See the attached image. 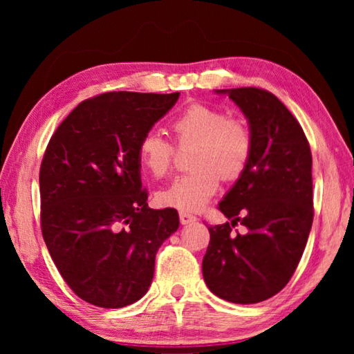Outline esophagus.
Returning a JSON list of instances; mask_svg holds the SVG:
<instances>
[{
    "label": "esophagus",
    "instance_id": "obj_1",
    "mask_svg": "<svg viewBox=\"0 0 354 354\" xmlns=\"http://www.w3.org/2000/svg\"><path fill=\"white\" fill-rule=\"evenodd\" d=\"M179 220H181V225H190L194 223V221H196V217L187 212H181L179 214Z\"/></svg>",
    "mask_w": 354,
    "mask_h": 354
}]
</instances>
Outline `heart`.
Here are the masks:
<instances>
[{
  "mask_svg": "<svg viewBox=\"0 0 354 354\" xmlns=\"http://www.w3.org/2000/svg\"><path fill=\"white\" fill-rule=\"evenodd\" d=\"M171 131L181 147L194 145L189 164L194 170L178 176L156 194L160 206L181 212L205 207L218 189L220 176L232 181L242 175L251 158V134L239 120L205 104H192L171 122ZM139 162L149 175L162 178L171 169L173 145L149 131L137 147Z\"/></svg>",
  "mask_w": 354,
  "mask_h": 354,
  "instance_id": "1",
  "label": "heart"
}]
</instances>
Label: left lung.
I'll return each mask as SVG.
<instances>
[{
    "mask_svg": "<svg viewBox=\"0 0 354 354\" xmlns=\"http://www.w3.org/2000/svg\"><path fill=\"white\" fill-rule=\"evenodd\" d=\"M247 118L251 158L218 209L231 221L209 226L203 278L214 295L237 304L272 298L289 283L313 226V156L297 118L256 87L215 91ZM241 223L247 235H236Z\"/></svg>",
    "mask_w": 354,
    "mask_h": 354,
    "instance_id": "left-lung-1",
    "label": "left lung"
}]
</instances>
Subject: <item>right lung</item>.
Wrapping results in <instances>:
<instances>
[{
  "instance_id": "right-lung-1",
  "label": "right lung",
  "mask_w": 354,
  "mask_h": 354,
  "mask_svg": "<svg viewBox=\"0 0 354 354\" xmlns=\"http://www.w3.org/2000/svg\"><path fill=\"white\" fill-rule=\"evenodd\" d=\"M179 93L109 92L82 101L53 134L40 167L41 234L77 297L117 309L148 292L156 253L178 230L148 207L137 147Z\"/></svg>"
}]
</instances>
